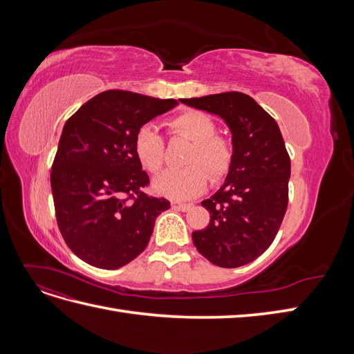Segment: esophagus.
<instances>
[{"label":"esophagus","mask_w":354,"mask_h":354,"mask_svg":"<svg viewBox=\"0 0 354 354\" xmlns=\"http://www.w3.org/2000/svg\"><path fill=\"white\" fill-rule=\"evenodd\" d=\"M173 207H174V208H178L180 211L186 212V211H189V209L194 208V203H177V202H174V203H173Z\"/></svg>","instance_id":"obj_1"}]
</instances>
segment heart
<instances>
[{
	"mask_svg": "<svg viewBox=\"0 0 354 354\" xmlns=\"http://www.w3.org/2000/svg\"><path fill=\"white\" fill-rule=\"evenodd\" d=\"M173 134L194 140L186 158L185 168H171L153 180L156 194L174 201H186L205 190L209 177L217 181L227 174L232 165V145L217 136V125L212 118L199 111L180 113L168 122ZM134 153L140 165L149 173H158L165 159L164 137L153 124L138 128L134 137ZM209 173L207 174L206 171Z\"/></svg>",
	"mask_w": 354,
	"mask_h": 354,
	"instance_id": "b5f03b06",
	"label": "heart"
}]
</instances>
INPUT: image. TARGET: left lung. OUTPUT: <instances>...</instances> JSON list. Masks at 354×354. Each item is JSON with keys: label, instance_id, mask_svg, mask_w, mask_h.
<instances>
[{"label": "left lung", "instance_id": "1", "mask_svg": "<svg viewBox=\"0 0 354 354\" xmlns=\"http://www.w3.org/2000/svg\"><path fill=\"white\" fill-rule=\"evenodd\" d=\"M180 102L220 116L233 147L224 185L201 203L209 211L208 226L192 233V241L212 264L226 269L248 264L272 245L288 207L291 160L279 125L238 91Z\"/></svg>", "mask_w": 354, "mask_h": 354}]
</instances>
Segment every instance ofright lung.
I'll return each instance as SVG.
<instances>
[{"label":"right lung","instance_id":"obj_1","mask_svg":"<svg viewBox=\"0 0 354 354\" xmlns=\"http://www.w3.org/2000/svg\"><path fill=\"white\" fill-rule=\"evenodd\" d=\"M177 104L109 90L84 103L63 127L51 192L62 236L82 261L115 270L147 246L169 202L143 192L149 177L134 153V137Z\"/></svg>","mask_w":354,"mask_h":354}]
</instances>
